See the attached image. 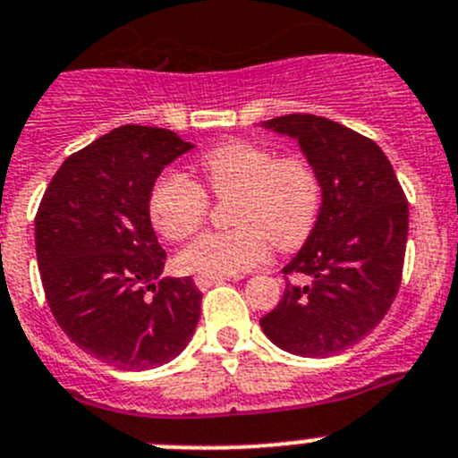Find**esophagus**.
Returning <instances> with one entry per match:
<instances>
[{"label":"esophagus","mask_w":458,"mask_h":458,"mask_svg":"<svg viewBox=\"0 0 458 458\" xmlns=\"http://www.w3.org/2000/svg\"><path fill=\"white\" fill-rule=\"evenodd\" d=\"M221 282H225V277H194V284H197L199 291H208V288Z\"/></svg>","instance_id":"esophagus-1"}]
</instances>
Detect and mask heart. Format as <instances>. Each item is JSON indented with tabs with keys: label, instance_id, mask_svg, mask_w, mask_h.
<instances>
[{
	"label": "heart",
	"instance_id": "heart-1",
	"mask_svg": "<svg viewBox=\"0 0 458 458\" xmlns=\"http://www.w3.org/2000/svg\"><path fill=\"white\" fill-rule=\"evenodd\" d=\"M199 170L212 197L230 199L228 219L234 228L203 233L188 243L176 257L183 273H248L266 261L268 239L279 250H295L318 224L322 188L304 158H277L264 145L230 140L203 154ZM148 208L158 234L183 242L206 221L210 199L197 181L167 172L154 183Z\"/></svg>",
	"mask_w": 458,
	"mask_h": 458
}]
</instances>
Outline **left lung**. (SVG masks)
Masks as SVG:
<instances>
[{
	"label": "left lung",
	"instance_id": "8db88e82",
	"mask_svg": "<svg viewBox=\"0 0 458 458\" xmlns=\"http://www.w3.org/2000/svg\"><path fill=\"white\" fill-rule=\"evenodd\" d=\"M300 143L322 188L318 224L284 275L279 304L259 319L273 344L327 358L353 347L387 315L405 261L410 208L383 149L367 136L313 114L261 123Z\"/></svg>",
	"mask_w": 458,
	"mask_h": 458
}]
</instances>
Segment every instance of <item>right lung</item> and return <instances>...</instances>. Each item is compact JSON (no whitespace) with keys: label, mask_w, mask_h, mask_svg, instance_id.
Masks as SVG:
<instances>
[{"label":"right lung","mask_w":458,"mask_h":458,"mask_svg":"<svg viewBox=\"0 0 458 458\" xmlns=\"http://www.w3.org/2000/svg\"><path fill=\"white\" fill-rule=\"evenodd\" d=\"M194 145L170 130L123 125L71 154L35 215V252L53 318L82 352L152 369L188 347L201 315L192 277H165L149 221L158 174Z\"/></svg>","instance_id":"obj_1"}]
</instances>
